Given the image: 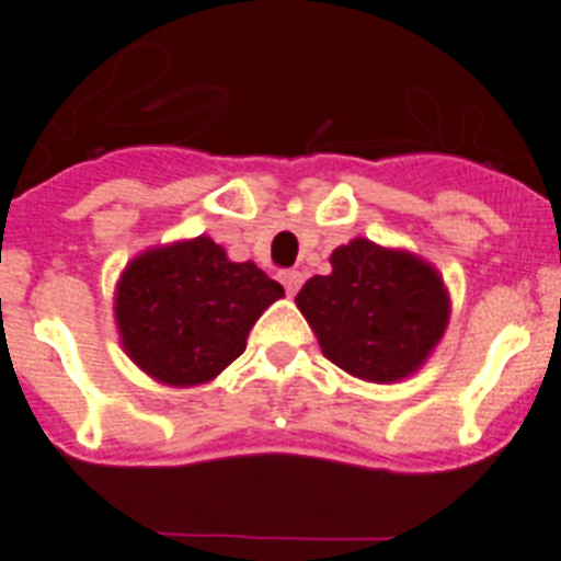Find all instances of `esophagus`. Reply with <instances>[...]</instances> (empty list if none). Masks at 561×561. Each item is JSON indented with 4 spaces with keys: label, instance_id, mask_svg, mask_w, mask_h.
<instances>
[{
    "label": "esophagus",
    "instance_id": "34e87169",
    "mask_svg": "<svg viewBox=\"0 0 561 561\" xmlns=\"http://www.w3.org/2000/svg\"><path fill=\"white\" fill-rule=\"evenodd\" d=\"M279 279H282V285H285V290H288V296H294L296 290H299V285H302V273H299V271H282Z\"/></svg>",
    "mask_w": 561,
    "mask_h": 561
}]
</instances>
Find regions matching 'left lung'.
<instances>
[{"instance_id": "1", "label": "left lung", "mask_w": 561, "mask_h": 561, "mask_svg": "<svg viewBox=\"0 0 561 561\" xmlns=\"http://www.w3.org/2000/svg\"><path fill=\"white\" fill-rule=\"evenodd\" d=\"M331 265L328 276H313L296 294L324 356L365 382L416 374L450 317L436 267L362 237L336 248Z\"/></svg>"}]
</instances>
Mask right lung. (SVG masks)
I'll use <instances>...</instances> for the list:
<instances>
[{
    "instance_id": "1",
    "label": "right lung",
    "mask_w": 561,
    "mask_h": 561,
    "mask_svg": "<svg viewBox=\"0 0 561 561\" xmlns=\"http://www.w3.org/2000/svg\"><path fill=\"white\" fill-rule=\"evenodd\" d=\"M279 296L253 262H230L210 237L150 248L116 282V328L134 365L171 388L210 382L248 345Z\"/></svg>"
}]
</instances>
